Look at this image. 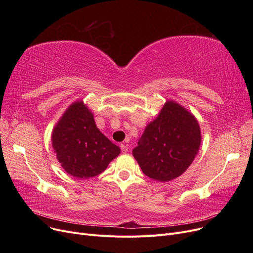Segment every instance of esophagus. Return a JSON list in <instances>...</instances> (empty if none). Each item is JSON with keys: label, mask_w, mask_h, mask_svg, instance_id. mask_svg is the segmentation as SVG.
<instances>
[{"label": "esophagus", "mask_w": 253, "mask_h": 253, "mask_svg": "<svg viewBox=\"0 0 253 253\" xmlns=\"http://www.w3.org/2000/svg\"><path fill=\"white\" fill-rule=\"evenodd\" d=\"M120 148H121L122 153H127L128 152V145L126 143H122L121 145H120Z\"/></svg>", "instance_id": "1"}]
</instances>
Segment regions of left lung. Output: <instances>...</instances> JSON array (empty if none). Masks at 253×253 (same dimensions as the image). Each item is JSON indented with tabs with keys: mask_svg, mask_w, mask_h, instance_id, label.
I'll return each mask as SVG.
<instances>
[{
	"mask_svg": "<svg viewBox=\"0 0 253 253\" xmlns=\"http://www.w3.org/2000/svg\"><path fill=\"white\" fill-rule=\"evenodd\" d=\"M200 143V127L195 117L178 103L167 101L145 128L133 157L145 175L165 182L189 168Z\"/></svg>",
	"mask_w": 253,
	"mask_h": 253,
	"instance_id": "8db88e82",
	"label": "left lung"
}]
</instances>
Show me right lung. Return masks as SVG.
I'll return each mask as SVG.
<instances>
[{
	"label": "right lung",
	"mask_w": 253,
	"mask_h": 253,
	"mask_svg": "<svg viewBox=\"0 0 253 253\" xmlns=\"http://www.w3.org/2000/svg\"><path fill=\"white\" fill-rule=\"evenodd\" d=\"M52 145L63 169L78 178L98 175L121 152L98 130L82 101L66 110L53 130Z\"/></svg>",
	"instance_id": "1"
}]
</instances>
